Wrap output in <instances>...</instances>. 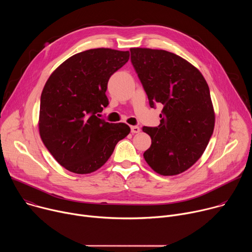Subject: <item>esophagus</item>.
Masks as SVG:
<instances>
[{"label": "esophagus", "instance_id": "34e87169", "mask_svg": "<svg viewBox=\"0 0 252 252\" xmlns=\"http://www.w3.org/2000/svg\"><path fill=\"white\" fill-rule=\"evenodd\" d=\"M139 127L138 126H130V131H131V133H137V132H139Z\"/></svg>", "mask_w": 252, "mask_h": 252}]
</instances>
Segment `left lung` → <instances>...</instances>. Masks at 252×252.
Returning <instances> with one entry per match:
<instances>
[{
  "label": "left lung",
  "mask_w": 252,
  "mask_h": 252,
  "mask_svg": "<svg viewBox=\"0 0 252 252\" xmlns=\"http://www.w3.org/2000/svg\"><path fill=\"white\" fill-rule=\"evenodd\" d=\"M129 51L151 107L163 105L159 126L142 127L152 138L143 158L161 175L182 173L199 159L213 132L215 117L208 85L195 66L173 53Z\"/></svg>",
  "instance_id": "8db88e82"
}]
</instances>
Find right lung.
<instances>
[{
	"instance_id": "right-lung-1",
	"label": "right lung",
	"mask_w": 252,
	"mask_h": 252,
	"mask_svg": "<svg viewBox=\"0 0 252 252\" xmlns=\"http://www.w3.org/2000/svg\"><path fill=\"white\" fill-rule=\"evenodd\" d=\"M128 59V51L88 50L64 61L47 81L41 95L40 135L65 169L79 174L95 171L129 133L127 125L98 118L109 104L107 82Z\"/></svg>"
}]
</instances>
